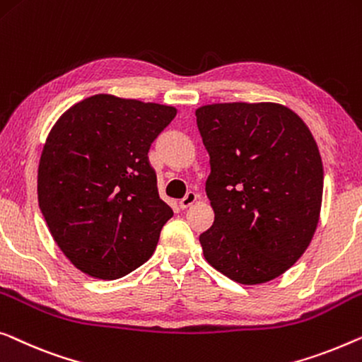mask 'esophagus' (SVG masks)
<instances>
[{
  "mask_svg": "<svg viewBox=\"0 0 362 362\" xmlns=\"http://www.w3.org/2000/svg\"><path fill=\"white\" fill-rule=\"evenodd\" d=\"M197 199H199V196L196 192H187L185 197L181 199L180 201V206H181V209H187V207H191V206H194V204L197 202Z\"/></svg>",
  "mask_w": 362,
  "mask_h": 362,
  "instance_id": "esophagus-1",
  "label": "esophagus"
}]
</instances>
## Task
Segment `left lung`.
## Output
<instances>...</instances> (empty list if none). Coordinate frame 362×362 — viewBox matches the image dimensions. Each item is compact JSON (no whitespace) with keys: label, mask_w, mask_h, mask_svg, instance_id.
Returning <instances> with one entry per match:
<instances>
[{"label":"left lung","mask_w":362,"mask_h":362,"mask_svg":"<svg viewBox=\"0 0 362 362\" xmlns=\"http://www.w3.org/2000/svg\"><path fill=\"white\" fill-rule=\"evenodd\" d=\"M211 156L206 192L216 214L199 238L207 263L245 286L284 274L315 233L323 165L307 124L277 103L196 109Z\"/></svg>","instance_id":"1"}]
</instances>
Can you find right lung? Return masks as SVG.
Listing matches in <instances>:
<instances>
[{
  "instance_id": "add662e5",
  "label": "right lung",
  "mask_w": 362,
  "mask_h": 362,
  "mask_svg": "<svg viewBox=\"0 0 362 362\" xmlns=\"http://www.w3.org/2000/svg\"><path fill=\"white\" fill-rule=\"evenodd\" d=\"M175 116L173 106L94 94L54 124L39 161V207L76 269L112 281L153 255L173 209L146 155Z\"/></svg>"
}]
</instances>
